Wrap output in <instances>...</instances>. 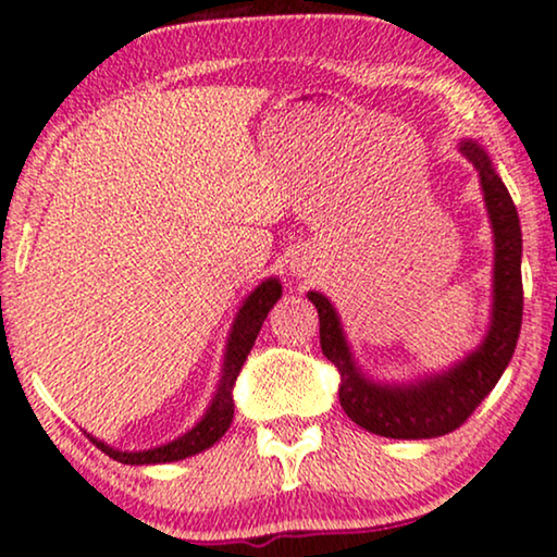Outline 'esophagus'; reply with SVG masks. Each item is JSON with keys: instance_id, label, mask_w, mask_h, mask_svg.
<instances>
[{"instance_id": "esophagus-1", "label": "esophagus", "mask_w": 557, "mask_h": 557, "mask_svg": "<svg viewBox=\"0 0 557 557\" xmlns=\"http://www.w3.org/2000/svg\"><path fill=\"white\" fill-rule=\"evenodd\" d=\"M289 273L299 281H310V278H314V273H318V263H314L310 256H297V258H292Z\"/></svg>"}]
</instances>
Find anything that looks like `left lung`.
I'll list each match as a JSON object with an SVG mask.
<instances>
[{"instance_id":"1","label":"left lung","mask_w":557,"mask_h":557,"mask_svg":"<svg viewBox=\"0 0 557 557\" xmlns=\"http://www.w3.org/2000/svg\"><path fill=\"white\" fill-rule=\"evenodd\" d=\"M459 152L478 170L485 211L493 230L491 320L475 351L442 372L408 382H382L356 361L333 301L320 292L307 299L320 314V346L341 372V405L361 429L387 438H434L455 431L488 397L509 367L521 331V226L517 206L475 139H459Z\"/></svg>"}]
</instances>
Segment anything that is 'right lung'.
<instances>
[{"label":"right lung","instance_id":"obj_1","mask_svg":"<svg viewBox=\"0 0 557 557\" xmlns=\"http://www.w3.org/2000/svg\"><path fill=\"white\" fill-rule=\"evenodd\" d=\"M281 299V281L276 276L260 281V284L252 289L239 305V310L235 314V322H232L230 335H226V346H224V361H222V374H219V384L216 393L211 397L209 408L201 416L194 429L185 431L183 436L173 438V442L152 446V449H139V451H126V449H115V446L100 442L92 434H87L92 438L95 446H100L108 457L119 459L123 465H162V462H177V459L194 457L198 451L209 449L214 446L219 438L226 434L230 429L232 416H235V403H232V384H235L239 369L250 354V348L256 346V338L263 327V320L271 312V307Z\"/></svg>","mask_w":557,"mask_h":557}]
</instances>
